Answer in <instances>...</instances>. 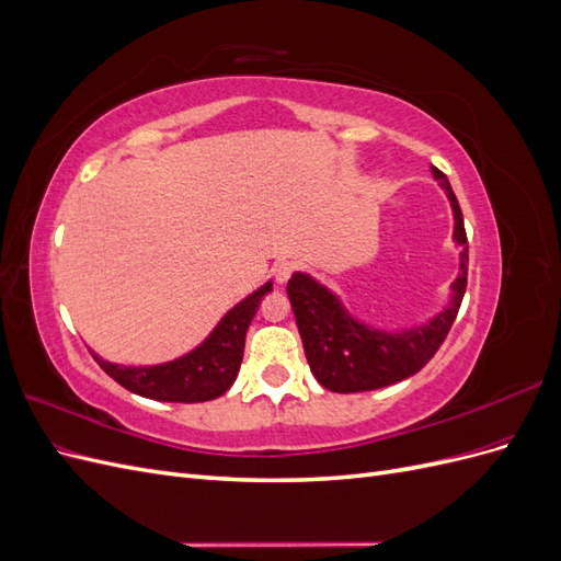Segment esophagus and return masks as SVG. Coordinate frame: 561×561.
<instances>
[{
  "label": "esophagus",
  "instance_id": "34e87169",
  "mask_svg": "<svg viewBox=\"0 0 561 561\" xmlns=\"http://www.w3.org/2000/svg\"><path fill=\"white\" fill-rule=\"evenodd\" d=\"M295 271H297V264H295V262L283 260V262H278V264L274 266V278H276L278 285H283V283L290 280V276L295 274Z\"/></svg>",
  "mask_w": 561,
  "mask_h": 561
}]
</instances>
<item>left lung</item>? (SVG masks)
Returning a JSON list of instances; mask_svg holds the SVG:
<instances>
[{
    "instance_id": "8db88e82",
    "label": "left lung",
    "mask_w": 561,
    "mask_h": 561,
    "mask_svg": "<svg viewBox=\"0 0 561 561\" xmlns=\"http://www.w3.org/2000/svg\"><path fill=\"white\" fill-rule=\"evenodd\" d=\"M433 175L447 192L454 210V241L461 245V274L451 285L449 307L426 325L402 332L371 330L351 318L328 287L307 274L287 280L299 336L309 367L320 386L334 393H360L416 375L447 339L468 285V236L463 213L443 171L433 165Z\"/></svg>"
}]
</instances>
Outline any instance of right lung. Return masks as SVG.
Returning a JSON list of instances; mask_svg holds the SVG:
<instances>
[{"mask_svg":"<svg viewBox=\"0 0 561 561\" xmlns=\"http://www.w3.org/2000/svg\"><path fill=\"white\" fill-rule=\"evenodd\" d=\"M266 293H271V283L262 285L260 290H254L241 304H236L219 320V325L210 332L206 342L173 363L151 367H122L98 358L95 353L93 358L116 383H122L130 393H138L142 398L163 402L215 400L225 396L236 377H239L245 348V332Z\"/></svg>","mask_w":561,"mask_h":561,"instance_id":"1","label":"right lung"}]
</instances>
